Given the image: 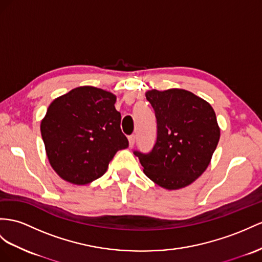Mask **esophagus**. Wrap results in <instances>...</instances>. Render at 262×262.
Masks as SVG:
<instances>
[{
    "label": "esophagus",
    "mask_w": 262,
    "mask_h": 262,
    "mask_svg": "<svg viewBox=\"0 0 262 262\" xmlns=\"http://www.w3.org/2000/svg\"><path fill=\"white\" fill-rule=\"evenodd\" d=\"M135 140H136V136L134 135H130V136H128V142H129V146L130 147H133L134 146V144H135Z\"/></svg>",
    "instance_id": "obj_1"
}]
</instances>
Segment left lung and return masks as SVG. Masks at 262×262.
<instances>
[{"label":"left lung","mask_w":262,"mask_h":262,"mask_svg":"<svg viewBox=\"0 0 262 262\" xmlns=\"http://www.w3.org/2000/svg\"><path fill=\"white\" fill-rule=\"evenodd\" d=\"M157 138L149 152L134 150L146 176L166 189L190 185L210 163L220 137L210 104L188 91H148Z\"/></svg>","instance_id":"1"}]
</instances>
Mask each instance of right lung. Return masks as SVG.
I'll use <instances>...</instances> for the list:
<instances>
[{"mask_svg": "<svg viewBox=\"0 0 262 262\" xmlns=\"http://www.w3.org/2000/svg\"><path fill=\"white\" fill-rule=\"evenodd\" d=\"M116 96L93 86L53 100L41 123L46 155L57 175L75 185L102 177L115 154L128 147Z\"/></svg>", "mask_w": 262, "mask_h": 262, "instance_id": "1", "label": "right lung"}]
</instances>
